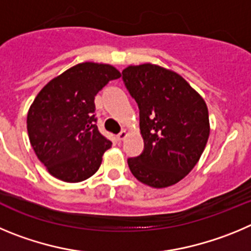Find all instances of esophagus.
Wrapping results in <instances>:
<instances>
[{"mask_svg": "<svg viewBox=\"0 0 251 251\" xmlns=\"http://www.w3.org/2000/svg\"><path fill=\"white\" fill-rule=\"evenodd\" d=\"M126 137H127V131H125V130L121 131L120 134L117 135V140H119V141H124Z\"/></svg>", "mask_w": 251, "mask_h": 251, "instance_id": "esophagus-1", "label": "esophagus"}]
</instances>
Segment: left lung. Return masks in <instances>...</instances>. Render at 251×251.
<instances>
[{
  "instance_id": "1",
  "label": "left lung",
  "mask_w": 251,
  "mask_h": 251,
  "mask_svg": "<svg viewBox=\"0 0 251 251\" xmlns=\"http://www.w3.org/2000/svg\"><path fill=\"white\" fill-rule=\"evenodd\" d=\"M123 78L139 105L144 139V151L127 160L128 168L155 189L175 185L193 170L206 146V102L182 76L157 65H130Z\"/></svg>"
}]
</instances>
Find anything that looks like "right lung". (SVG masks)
Here are the masks:
<instances>
[{"instance_id":"1","label":"right lung","mask_w":251,"mask_h":251,"mask_svg":"<svg viewBox=\"0 0 251 251\" xmlns=\"http://www.w3.org/2000/svg\"><path fill=\"white\" fill-rule=\"evenodd\" d=\"M120 76L109 64H77L47 82L31 103L28 139L36 156L56 179L80 182L99 170L111 141L96 126L95 96Z\"/></svg>"}]
</instances>
